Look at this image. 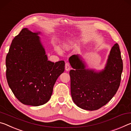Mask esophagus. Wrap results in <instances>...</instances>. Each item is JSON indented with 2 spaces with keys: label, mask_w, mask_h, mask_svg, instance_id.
Here are the masks:
<instances>
[{
  "label": "esophagus",
  "mask_w": 131,
  "mask_h": 131,
  "mask_svg": "<svg viewBox=\"0 0 131 131\" xmlns=\"http://www.w3.org/2000/svg\"><path fill=\"white\" fill-rule=\"evenodd\" d=\"M65 69L66 71H69L70 69V64H68V63H66V65H65Z\"/></svg>",
  "instance_id": "esophagus-1"
}]
</instances>
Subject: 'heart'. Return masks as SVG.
Listing matches in <instances>:
<instances>
[{
	"label": "heart",
	"instance_id": "b5f03b06",
	"mask_svg": "<svg viewBox=\"0 0 131 131\" xmlns=\"http://www.w3.org/2000/svg\"><path fill=\"white\" fill-rule=\"evenodd\" d=\"M75 45V43L74 41H71L70 42L68 43L67 44L64 45V48H65L66 50H70V49H72L73 47ZM56 50L59 53H61L62 51L61 50V49L59 48V47H57L56 48Z\"/></svg>",
	"mask_w": 131,
	"mask_h": 131
}]
</instances>
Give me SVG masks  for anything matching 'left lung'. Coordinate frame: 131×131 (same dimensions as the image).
<instances>
[{
	"instance_id": "8db88e82",
	"label": "left lung",
	"mask_w": 131,
	"mask_h": 131,
	"mask_svg": "<svg viewBox=\"0 0 131 131\" xmlns=\"http://www.w3.org/2000/svg\"><path fill=\"white\" fill-rule=\"evenodd\" d=\"M71 94L74 103L86 110H96L113 97L119 86L123 63L118 43L111 48L104 69L86 68L80 55L69 59Z\"/></svg>"
}]
</instances>
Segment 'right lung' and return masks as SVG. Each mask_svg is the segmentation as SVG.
<instances>
[{
    "instance_id": "1",
    "label": "right lung",
    "mask_w": 131,
    "mask_h": 131,
    "mask_svg": "<svg viewBox=\"0 0 131 131\" xmlns=\"http://www.w3.org/2000/svg\"><path fill=\"white\" fill-rule=\"evenodd\" d=\"M40 34L23 28L12 40L6 59V78L13 93L23 104L33 106L49 101L65 68L64 61L48 60Z\"/></svg>"
}]
</instances>
